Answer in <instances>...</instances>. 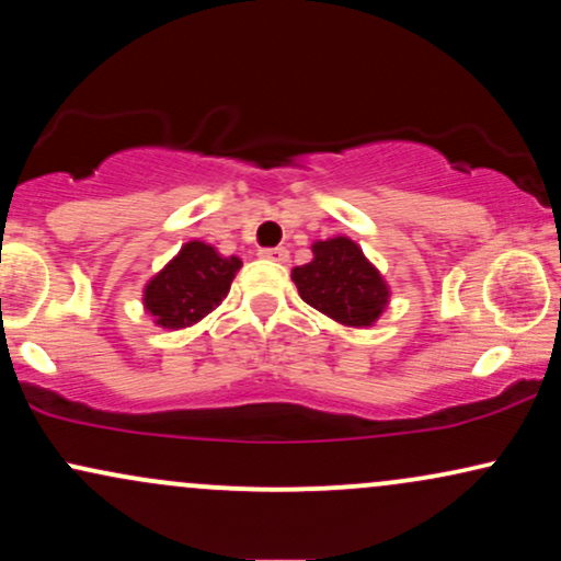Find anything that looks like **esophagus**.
Here are the masks:
<instances>
[{
  "instance_id": "1",
  "label": "esophagus",
  "mask_w": 561,
  "mask_h": 561,
  "mask_svg": "<svg viewBox=\"0 0 561 561\" xmlns=\"http://www.w3.org/2000/svg\"><path fill=\"white\" fill-rule=\"evenodd\" d=\"M261 259H266V261H276V263H287V259H289V253L285 248H266V250H261Z\"/></svg>"
}]
</instances>
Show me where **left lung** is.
Wrapping results in <instances>:
<instances>
[{"instance_id":"obj_1","label":"left lung","mask_w":561,"mask_h":561,"mask_svg":"<svg viewBox=\"0 0 561 561\" xmlns=\"http://www.w3.org/2000/svg\"><path fill=\"white\" fill-rule=\"evenodd\" d=\"M313 261L293 268L300 298L345 327H371L388 308L390 287L347 237L313 242Z\"/></svg>"}]
</instances>
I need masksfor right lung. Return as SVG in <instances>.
<instances>
[{"instance_id": "obj_1", "label": "right lung", "mask_w": 561, "mask_h": 561, "mask_svg": "<svg viewBox=\"0 0 561 561\" xmlns=\"http://www.w3.org/2000/svg\"><path fill=\"white\" fill-rule=\"evenodd\" d=\"M242 268L237 255L224 259L214 244L186 242L173 261L145 285V311L163 330H184L208 317L227 298Z\"/></svg>"}]
</instances>
